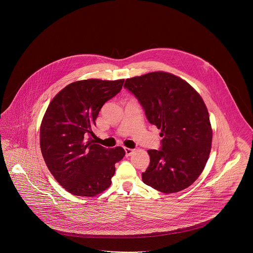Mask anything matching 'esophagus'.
<instances>
[{"mask_svg":"<svg viewBox=\"0 0 253 253\" xmlns=\"http://www.w3.org/2000/svg\"><path fill=\"white\" fill-rule=\"evenodd\" d=\"M124 150H125L126 156H130L131 154L133 153V151H134L133 149H130V148H128V147H125Z\"/></svg>","mask_w":253,"mask_h":253,"instance_id":"1","label":"esophagus"}]
</instances>
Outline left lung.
<instances>
[{
  "label": "left lung",
  "mask_w": 253,
  "mask_h": 253,
  "mask_svg": "<svg viewBox=\"0 0 253 253\" xmlns=\"http://www.w3.org/2000/svg\"><path fill=\"white\" fill-rule=\"evenodd\" d=\"M124 88L137 98L148 122L161 129V149L147 151L150 163L143 182L165 194L185 189L201 174L211 148L204 101L185 81L162 71L127 79Z\"/></svg>",
  "instance_id": "left-lung-1"
}]
</instances>
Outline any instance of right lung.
<instances>
[{"mask_svg":"<svg viewBox=\"0 0 253 253\" xmlns=\"http://www.w3.org/2000/svg\"><path fill=\"white\" fill-rule=\"evenodd\" d=\"M123 83L97 79L75 82L47 107L40 130L42 154L55 180L75 196L93 197L105 191L111 184L115 163L125 155L123 147L106 148L91 137L100 109L121 92Z\"/></svg>","mask_w":253,"mask_h":253,"instance_id":"add662e5","label":"right lung"}]
</instances>
